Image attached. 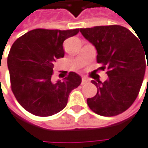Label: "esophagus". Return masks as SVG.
Instances as JSON below:
<instances>
[{"instance_id": "esophagus-1", "label": "esophagus", "mask_w": 148, "mask_h": 148, "mask_svg": "<svg viewBox=\"0 0 148 148\" xmlns=\"http://www.w3.org/2000/svg\"><path fill=\"white\" fill-rule=\"evenodd\" d=\"M88 82H89V80L88 78H86V77H83L82 80V84L84 85V84H87Z\"/></svg>"}]
</instances>
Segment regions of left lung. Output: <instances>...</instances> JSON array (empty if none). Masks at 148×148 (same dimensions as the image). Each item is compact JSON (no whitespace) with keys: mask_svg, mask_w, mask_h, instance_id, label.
I'll return each instance as SVG.
<instances>
[{"mask_svg":"<svg viewBox=\"0 0 148 148\" xmlns=\"http://www.w3.org/2000/svg\"><path fill=\"white\" fill-rule=\"evenodd\" d=\"M80 31L96 47L97 61L102 64V69H108V80L104 82H91L97 86V93L94 97L88 98V107L104 117L123 113L139 95L148 51L139 37L120 25L96 26L81 29Z\"/></svg>","mask_w":148,"mask_h":148,"instance_id":"left-lung-1","label":"left lung"}]
</instances>
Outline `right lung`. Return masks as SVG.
I'll return each instance as SVG.
<instances>
[{
	"label": "right lung",
	"mask_w": 148,
	"mask_h": 148,
	"mask_svg": "<svg viewBox=\"0 0 148 148\" xmlns=\"http://www.w3.org/2000/svg\"><path fill=\"white\" fill-rule=\"evenodd\" d=\"M80 29L60 30L35 29L17 38L8 56L11 89L17 102L29 113L49 117L62 110L70 92L82 78L70 72L62 82L53 83V63L63 58V42Z\"/></svg>",
	"instance_id": "add662e5"
}]
</instances>
